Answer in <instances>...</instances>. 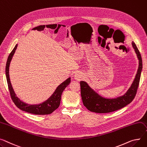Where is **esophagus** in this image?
Returning a JSON list of instances; mask_svg holds the SVG:
<instances>
[{"label": "esophagus", "mask_w": 147, "mask_h": 147, "mask_svg": "<svg viewBox=\"0 0 147 147\" xmlns=\"http://www.w3.org/2000/svg\"><path fill=\"white\" fill-rule=\"evenodd\" d=\"M83 74L81 72H77V73H76L75 74H74V76L75 80H78V81L80 80L83 78Z\"/></svg>", "instance_id": "34e87169"}]
</instances>
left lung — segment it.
<instances>
[{
  "label": "left lung",
  "instance_id": "8db88e82",
  "mask_svg": "<svg viewBox=\"0 0 147 147\" xmlns=\"http://www.w3.org/2000/svg\"><path fill=\"white\" fill-rule=\"evenodd\" d=\"M132 45L139 60V66L131 87L123 96L113 99L105 98L94 91L86 82L81 81L80 82L83 103L89 111L99 113L112 112L123 108L134 100L140 83L142 61L137 47L133 41Z\"/></svg>",
  "mask_w": 147,
  "mask_h": 147
}]
</instances>
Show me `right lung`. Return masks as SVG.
<instances>
[{"mask_svg":"<svg viewBox=\"0 0 147 147\" xmlns=\"http://www.w3.org/2000/svg\"><path fill=\"white\" fill-rule=\"evenodd\" d=\"M18 47V44L15 45L13 50L12 52L10 53L6 65V77L7 83V86L9 88V90L10 92V94L11 96V99L15 105L18 107L19 109L23 111H25L26 112L35 114V115H48L53 113L55 109H57L60 106L61 97L63 92L65 89V88L70 84L71 82V78L69 77L63 82L61 84L58 86L53 94L49 97V98L45 100V102L38 104V105H29L24 102L21 101L18 97L16 96L13 89L12 86L11 81H10L9 78V65L13 55H14L15 51Z\"/></svg>","mask_w":147,"mask_h":147,"instance_id":"right-lung-1","label":"right lung"}]
</instances>
